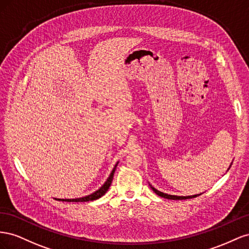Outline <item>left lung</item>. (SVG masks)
<instances>
[{
  "instance_id": "obj_1",
  "label": "left lung",
  "mask_w": 249,
  "mask_h": 249,
  "mask_svg": "<svg viewBox=\"0 0 249 249\" xmlns=\"http://www.w3.org/2000/svg\"><path fill=\"white\" fill-rule=\"evenodd\" d=\"M231 166H230V168H231ZM229 168V169H230ZM149 186L151 187V189H152V191L154 192V193L156 194V195H159V196H160V197H162V198H167V199H172V200H182V199H190V198H194V197H197V196H199L200 194H196V195H192V196H176V195H169V194H166V193H162V192H160V191H159V190H156L155 188H153L151 184H149Z\"/></svg>"
}]
</instances>
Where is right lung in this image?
<instances>
[{
	"mask_svg": "<svg viewBox=\"0 0 249 249\" xmlns=\"http://www.w3.org/2000/svg\"><path fill=\"white\" fill-rule=\"evenodd\" d=\"M117 166H118V162L115 165V167H113L111 173L109 174L108 178L106 179V181L104 182L103 186H102L100 189H98L96 192H94V193H91L90 195H88V196H85V197L75 198V199H57V200L67 201V202H85V201H91V200L99 199V198L102 197V196L106 193V192H107V190L109 189L110 184H111V181H112V178H113V174H115Z\"/></svg>",
	"mask_w": 249,
	"mask_h": 249,
	"instance_id": "add662e5",
	"label": "right lung"
}]
</instances>
